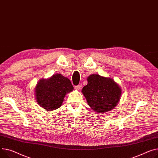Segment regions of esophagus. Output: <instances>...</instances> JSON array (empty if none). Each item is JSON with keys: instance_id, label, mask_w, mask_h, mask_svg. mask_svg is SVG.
I'll use <instances>...</instances> for the list:
<instances>
[{"instance_id": "1", "label": "esophagus", "mask_w": 158, "mask_h": 158, "mask_svg": "<svg viewBox=\"0 0 158 158\" xmlns=\"http://www.w3.org/2000/svg\"><path fill=\"white\" fill-rule=\"evenodd\" d=\"M81 87H82V85H81V84H79V85H78L77 86H75V88L77 90H79L81 88Z\"/></svg>"}]
</instances>
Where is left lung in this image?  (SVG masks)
<instances>
[{"instance_id":"1","label":"left lung","mask_w":158,"mask_h":158,"mask_svg":"<svg viewBox=\"0 0 158 158\" xmlns=\"http://www.w3.org/2000/svg\"><path fill=\"white\" fill-rule=\"evenodd\" d=\"M87 79L88 84L83 87L82 93L93 110L98 113L107 112L117 106L121 89L112 79L92 74Z\"/></svg>"}]
</instances>
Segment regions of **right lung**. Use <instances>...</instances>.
Instances as JSON below:
<instances>
[{
	"instance_id": "1",
	"label": "right lung",
	"mask_w": 158,
	"mask_h": 158,
	"mask_svg": "<svg viewBox=\"0 0 158 158\" xmlns=\"http://www.w3.org/2000/svg\"><path fill=\"white\" fill-rule=\"evenodd\" d=\"M73 89L68 78L57 73L37 83L35 89V98L39 106L46 110H55L61 106L65 94Z\"/></svg>"
}]
</instances>
